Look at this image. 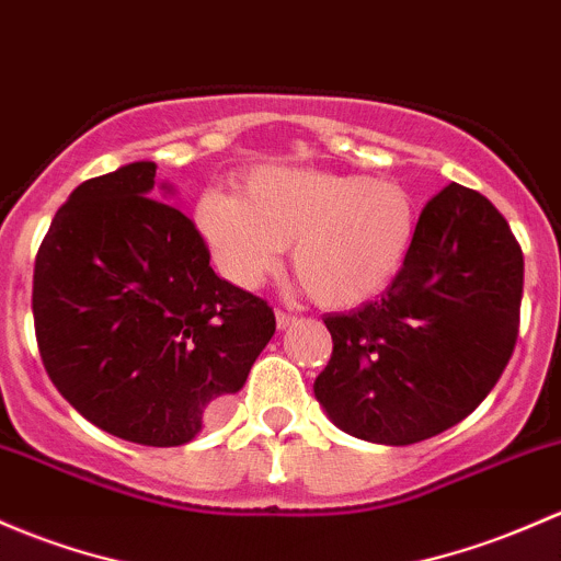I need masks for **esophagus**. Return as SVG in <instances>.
<instances>
[{"label":"esophagus","instance_id":"esophagus-1","mask_svg":"<svg viewBox=\"0 0 561 561\" xmlns=\"http://www.w3.org/2000/svg\"><path fill=\"white\" fill-rule=\"evenodd\" d=\"M298 320V317L296 314H290V311H276V325H279L282 330H285V328H290L293 325V322H296Z\"/></svg>","mask_w":561,"mask_h":561}]
</instances>
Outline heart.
I'll return each instance as SVG.
<instances>
[{
	"label": "heart",
	"instance_id": "b5f03b06",
	"mask_svg": "<svg viewBox=\"0 0 561 561\" xmlns=\"http://www.w3.org/2000/svg\"><path fill=\"white\" fill-rule=\"evenodd\" d=\"M196 222L233 285H261L293 244V268L317 304L350 309L379 296L403 268L416 206L389 180L257 169L241 180L239 196L206 193Z\"/></svg>",
	"mask_w": 561,
	"mask_h": 561
}]
</instances>
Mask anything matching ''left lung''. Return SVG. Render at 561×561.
<instances>
[{"mask_svg":"<svg viewBox=\"0 0 561 561\" xmlns=\"http://www.w3.org/2000/svg\"><path fill=\"white\" fill-rule=\"evenodd\" d=\"M524 255L497 206L446 185L422 209L381 298L328 314L314 394L350 435L409 446L473 414L514 355Z\"/></svg>","mask_w":561,"mask_h":561,"instance_id":"left-lung-1","label":"left lung"}]
</instances>
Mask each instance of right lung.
Returning <instances> with one entry per match:
<instances>
[{
    "mask_svg": "<svg viewBox=\"0 0 561 561\" xmlns=\"http://www.w3.org/2000/svg\"><path fill=\"white\" fill-rule=\"evenodd\" d=\"M156 163L93 176L34 261V333L58 392L104 433L182 446L239 392L276 330L268 300L220 279Z\"/></svg>",
    "mask_w": 561,
    "mask_h": 561,
    "instance_id": "add662e5",
    "label": "right lung"
}]
</instances>
